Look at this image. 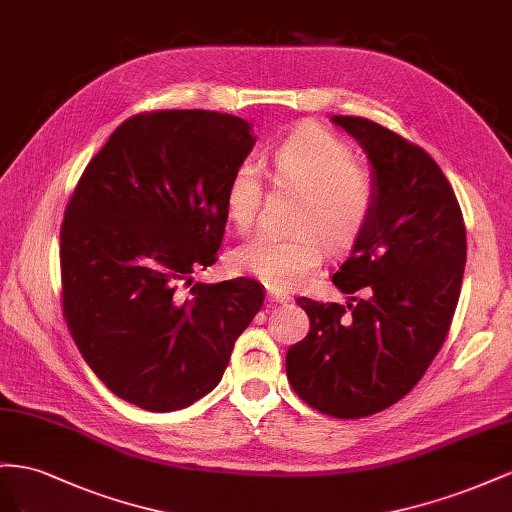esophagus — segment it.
<instances>
[{"label":"esophagus","mask_w":512,"mask_h":512,"mask_svg":"<svg viewBox=\"0 0 512 512\" xmlns=\"http://www.w3.org/2000/svg\"><path fill=\"white\" fill-rule=\"evenodd\" d=\"M268 302H274V304H287L291 298L287 294H276V291H268Z\"/></svg>","instance_id":"1"}]
</instances>
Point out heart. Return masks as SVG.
Here are the masks:
<instances>
[{"label":"heart","mask_w":512,"mask_h":512,"mask_svg":"<svg viewBox=\"0 0 512 512\" xmlns=\"http://www.w3.org/2000/svg\"><path fill=\"white\" fill-rule=\"evenodd\" d=\"M274 180L302 193L291 238L259 233L238 246L231 264L274 291H291L321 264V242L341 251L367 227L375 206L371 173L356 163L354 150L319 124H302L276 145ZM261 175L251 158L233 169L225 212L238 231L253 225L261 206Z\"/></svg>","instance_id":"obj_1"}]
</instances>
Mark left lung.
<instances>
[{"label": "left lung", "instance_id": "obj_1", "mask_svg": "<svg viewBox=\"0 0 512 512\" xmlns=\"http://www.w3.org/2000/svg\"><path fill=\"white\" fill-rule=\"evenodd\" d=\"M371 163L375 206L332 283L347 306L298 298L311 330L285 367L298 397L334 418L386 410L425 375L461 294L465 225L446 175L418 145L364 118L332 115Z\"/></svg>", "mask_w": 512, "mask_h": 512}]
</instances>
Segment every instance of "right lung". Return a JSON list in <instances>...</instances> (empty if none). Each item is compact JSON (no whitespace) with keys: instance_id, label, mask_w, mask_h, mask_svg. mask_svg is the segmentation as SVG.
I'll use <instances>...</instances> for the list:
<instances>
[{"instance_id":"obj_1","label":"right lung","mask_w":512,"mask_h":512,"mask_svg":"<svg viewBox=\"0 0 512 512\" xmlns=\"http://www.w3.org/2000/svg\"><path fill=\"white\" fill-rule=\"evenodd\" d=\"M253 145V124L238 115L141 113L113 130L68 201L66 324L102 384L141 410L206 397L264 304L244 276L190 287L216 261L227 182Z\"/></svg>"}]
</instances>
